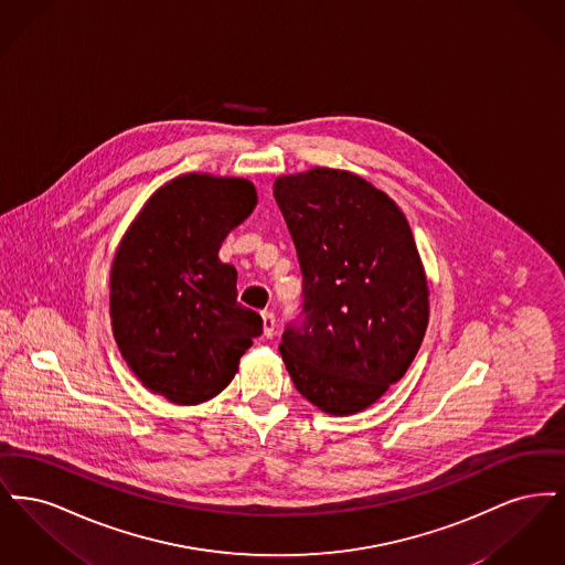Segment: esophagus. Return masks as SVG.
I'll list each match as a JSON object with an SVG mask.
<instances>
[{"label":"esophagus","mask_w":565,"mask_h":565,"mask_svg":"<svg viewBox=\"0 0 565 565\" xmlns=\"http://www.w3.org/2000/svg\"><path fill=\"white\" fill-rule=\"evenodd\" d=\"M263 330H265L267 339L275 334V316H273V311H265L263 313Z\"/></svg>","instance_id":"obj_1"}]
</instances>
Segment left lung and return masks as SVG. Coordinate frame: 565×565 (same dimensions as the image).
Segmentation results:
<instances>
[{
	"mask_svg": "<svg viewBox=\"0 0 565 565\" xmlns=\"http://www.w3.org/2000/svg\"><path fill=\"white\" fill-rule=\"evenodd\" d=\"M302 273L281 337L296 390L353 415L401 381L428 328V281L401 207L350 171L316 167L273 186Z\"/></svg>",
	"mask_w": 565,
	"mask_h": 565,
	"instance_id": "left-lung-1",
	"label": "left lung"
}]
</instances>
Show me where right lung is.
Returning <instances> with one entry per match:
<instances>
[{"mask_svg": "<svg viewBox=\"0 0 565 565\" xmlns=\"http://www.w3.org/2000/svg\"><path fill=\"white\" fill-rule=\"evenodd\" d=\"M258 203L243 178L186 173L157 190L111 263L109 316L125 362L175 404L217 396L263 334L237 302V270L217 252Z\"/></svg>", "mask_w": 565, "mask_h": 565, "instance_id": "obj_1", "label": "right lung"}]
</instances>
